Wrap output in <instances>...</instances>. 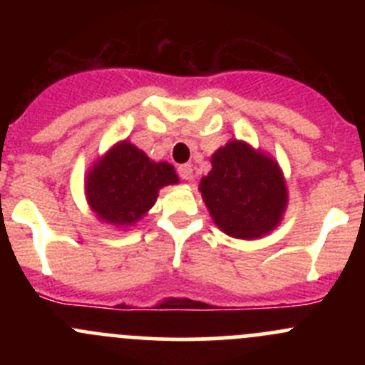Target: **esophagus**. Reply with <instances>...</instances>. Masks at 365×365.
Listing matches in <instances>:
<instances>
[{"label": "esophagus", "mask_w": 365, "mask_h": 365, "mask_svg": "<svg viewBox=\"0 0 365 365\" xmlns=\"http://www.w3.org/2000/svg\"><path fill=\"white\" fill-rule=\"evenodd\" d=\"M178 175H180V178H182V180H192V176H194L192 165H190V164L180 165V168H178Z\"/></svg>", "instance_id": "1"}]
</instances>
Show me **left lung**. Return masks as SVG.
I'll return each instance as SVG.
<instances>
[{"label":"left lung","mask_w":365,"mask_h":365,"mask_svg":"<svg viewBox=\"0 0 365 365\" xmlns=\"http://www.w3.org/2000/svg\"><path fill=\"white\" fill-rule=\"evenodd\" d=\"M210 162L200 192L215 226L238 240L272 233L288 208V185L279 162L242 139H230Z\"/></svg>","instance_id":"8db88e82"}]
</instances>
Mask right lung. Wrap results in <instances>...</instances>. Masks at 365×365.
<instances>
[{
  "instance_id": "1",
  "label": "right lung",
  "mask_w": 365,
  "mask_h": 365,
  "mask_svg": "<svg viewBox=\"0 0 365 365\" xmlns=\"http://www.w3.org/2000/svg\"><path fill=\"white\" fill-rule=\"evenodd\" d=\"M180 182L169 162H155L128 139L111 148L88 168L84 194L101 222L128 230L150 212L165 185Z\"/></svg>"
}]
</instances>
